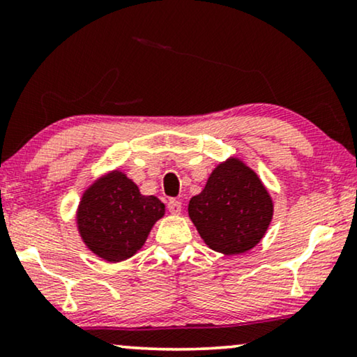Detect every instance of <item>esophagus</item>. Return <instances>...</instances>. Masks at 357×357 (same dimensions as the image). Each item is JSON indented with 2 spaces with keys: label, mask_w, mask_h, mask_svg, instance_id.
Here are the masks:
<instances>
[{
  "label": "esophagus",
  "mask_w": 357,
  "mask_h": 357,
  "mask_svg": "<svg viewBox=\"0 0 357 357\" xmlns=\"http://www.w3.org/2000/svg\"><path fill=\"white\" fill-rule=\"evenodd\" d=\"M167 209L172 214H175V216H178V214L182 213V203H180L178 199H169Z\"/></svg>",
  "instance_id": "esophagus-1"
}]
</instances>
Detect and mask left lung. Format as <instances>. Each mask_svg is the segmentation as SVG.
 <instances>
[{
	"mask_svg": "<svg viewBox=\"0 0 357 357\" xmlns=\"http://www.w3.org/2000/svg\"><path fill=\"white\" fill-rule=\"evenodd\" d=\"M273 213L275 203L261 178L234 155L213 169L202 193L188 203L199 237L222 255H241L258 245Z\"/></svg>",
	"mask_w": 357,
	"mask_h": 357,
	"instance_id": "8db88e82",
	"label": "left lung"
}]
</instances>
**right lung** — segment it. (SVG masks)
Returning <instances> with one entry per match:
<instances>
[{"instance_id": "1", "label": "right lung", "mask_w": 357, "mask_h": 357, "mask_svg": "<svg viewBox=\"0 0 357 357\" xmlns=\"http://www.w3.org/2000/svg\"><path fill=\"white\" fill-rule=\"evenodd\" d=\"M164 214L165 206L159 198L141 195L133 180L114 169L82 192L76 209V227L94 255L109 263H120L138 253Z\"/></svg>"}]
</instances>
